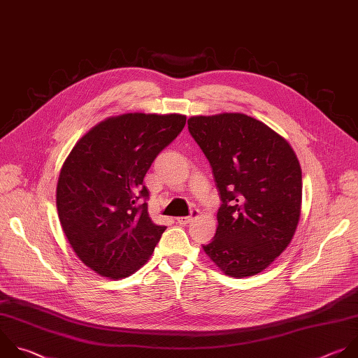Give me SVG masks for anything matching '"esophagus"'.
I'll list each match as a JSON object with an SVG mask.
<instances>
[{"label": "esophagus", "instance_id": "obj_1", "mask_svg": "<svg viewBox=\"0 0 358 358\" xmlns=\"http://www.w3.org/2000/svg\"><path fill=\"white\" fill-rule=\"evenodd\" d=\"M199 215H201V212H199L198 209H194V210L191 212V216H180V217H177V222H178L180 224H188V223L192 222L194 217H198Z\"/></svg>", "mask_w": 358, "mask_h": 358}]
</instances>
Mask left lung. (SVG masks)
<instances>
[{
  "label": "left lung",
  "mask_w": 358,
  "mask_h": 358,
  "mask_svg": "<svg viewBox=\"0 0 358 358\" xmlns=\"http://www.w3.org/2000/svg\"><path fill=\"white\" fill-rule=\"evenodd\" d=\"M188 129L212 166L222 206L205 255L229 277L266 270L291 243L302 209V170L291 145L239 112L198 115Z\"/></svg>",
  "instance_id": "obj_1"
}]
</instances>
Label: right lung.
Masks as SVG:
<instances>
[{"label":"right lung","instance_id":"add662e5","mask_svg":"<svg viewBox=\"0 0 358 358\" xmlns=\"http://www.w3.org/2000/svg\"><path fill=\"white\" fill-rule=\"evenodd\" d=\"M180 113H122L91 128L66 157L56 187L62 229L77 257L101 277L125 278L150 259L166 226L148 210L143 178L182 131Z\"/></svg>","mask_w":358,"mask_h":358}]
</instances>
